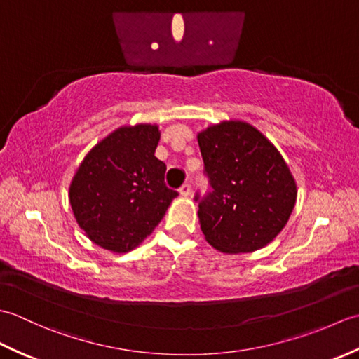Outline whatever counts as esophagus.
Here are the masks:
<instances>
[{"label":"esophagus","mask_w":359,"mask_h":359,"mask_svg":"<svg viewBox=\"0 0 359 359\" xmlns=\"http://www.w3.org/2000/svg\"><path fill=\"white\" fill-rule=\"evenodd\" d=\"M179 193H180V196H184V197H188L189 194H191V185L189 184H184L180 187V189H179Z\"/></svg>","instance_id":"obj_1"}]
</instances>
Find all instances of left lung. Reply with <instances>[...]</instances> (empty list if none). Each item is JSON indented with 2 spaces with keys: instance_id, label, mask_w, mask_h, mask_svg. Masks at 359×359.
Here are the masks:
<instances>
[{
  "instance_id": "obj_1",
  "label": "left lung",
  "mask_w": 359,
  "mask_h": 359,
  "mask_svg": "<svg viewBox=\"0 0 359 359\" xmlns=\"http://www.w3.org/2000/svg\"><path fill=\"white\" fill-rule=\"evenodd\" d=\"M197 142L212 187L197 211L205 239L226 255L269 245L287 225L297 197L284 157L242 120L211 125L197 134Z\"/></svg>"
}]
</instances>
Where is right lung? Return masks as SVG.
<instances>
[{
    "mask_svg": "<svg viewBox=\"0 0 359 359\" xmlns=\"http://www.w3.org/2000/svg\"><path fill=\"white\" fill-rule=\"evenodd\" d=\"M157 125L120 126L83 158L69 185V203L88 238L128 253L154 231L177 191L165 185L166 166L154 152Z\"/></svg>",
    "mask_w": 359,
    "mask_h": 359,
    "instance_id": "add662e5",
    "label": "right lung"
}]
</instances>
